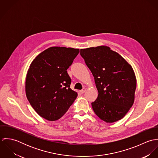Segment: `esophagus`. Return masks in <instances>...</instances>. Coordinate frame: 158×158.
<instances>
[{"label":"esophagus","instance_id":"34e87169","mask_svg":"<svg viewBox=\"0 0 158 158\" xmlns=\"http://www.w3.org/2000/svg\"><path fill=\"white\" fill-rule=\"evenodd\" d=\"M86 88H84L82 90H80V93H81V94H83V93H85V92H86Z\"/></svg>","mask_w":158,"mask_h":158}]
</instances>
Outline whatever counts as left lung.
<instances>
[{
    "mask_svg": "<svg viewBox=\"0 0 158 158\" xmlns=\"http://www.w3.org/2000/svg\"><path fill=\"white\" fill-rule=\"evenodd\" d=\"M95 80L97 98L91 103L95 114L107 123L122 119L135 101L136 78L133 69L110 47L80 49Z\"/></svg>",
    "mask_w": 158,
    "mask_h": 158,
    "instance_id": "1",
    "label": "left lung"
}]
</instances>
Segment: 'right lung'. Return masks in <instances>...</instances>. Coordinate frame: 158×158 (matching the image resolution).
Wrapping results in <instances>:
<instances>
[{"label": "right lung", "mask_w": 158, "mask_h": 158, "mask_svg": "<svg viewBox=\"0 0 158 158\" xmlns=\"http://www.w3.org/2000/svg\"><path fill=\"white\" fill-rule=\"evenodd\" d=\"M78 48L51 47L31 62L25 80V94L31 106L49 121L60 119L77 97L70 88L67 69L79 53Z\"/></svg>", "instance_id": "right-lung-1"}]
</instances>
